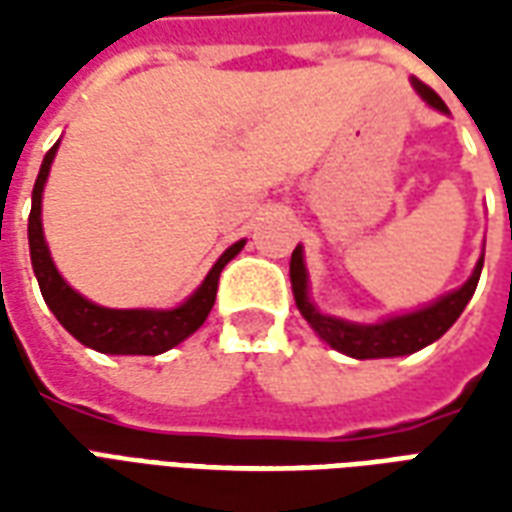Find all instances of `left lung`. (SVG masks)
<instances>
[{
    "instance_id": "obj_1",
    "label": "left lung",
    "mask_w": 512,
    "mask_h": 512,
    "mask_svg": "<svg viewBox=\"0 0 512 512\" xmlns=\"http://www.w3.org/2000/svg\"><path fill=\"white\" fill-rule=\"evenodd\" d=\"M417 95L430 106L439 109L441 115H450L447 104L439 95L430 90L428 84L419 79H411ZM485 249L480 252V260L474 266L472 277L463 282L461 288L450 290L447 296L430 301L428 307L403 312V315H389L376 323H354L345 318H334L326 315L315 307L310 299V277H307V266H304V249L296 246L290 255V285H293V299L296 307L304 315V321L310 323L312 332L321 337L323 343L332 345L334 351L354 359H389V356H408L414 351H422L425 345L436 343L441 334L450 329L452 323L461 318L463 307L472 301L477 282H480V271H483Z\"/></svg>"
}]
</instances>
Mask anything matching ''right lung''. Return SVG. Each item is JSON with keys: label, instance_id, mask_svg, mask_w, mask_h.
Instances as JSON below:
<instances>
[{"label": "right lung", "instance_id": "right-lung-1", "mask_svg": "<svg viewBox=\"0 0 512 512\" xmlns=\"http://www.w3.org/2000/svg\"><path fill=\"white\" fill-rule=\"evenodd\" d=\"M60 142L51 147L43 164H40L38 180L32 189V211H29V257H32V271L38 277L40 293L54 312V318L68 329V332L87 348H93L98 354L112 356H156L164 354L169 348L183 343L186 337L200 329L213 301H216V288H219V274L222 268L244 249V238L227 246L222 257L213 263V268L205 274L202 285L189 299L172 307V310H112L101 307L95 301L84 299L79 290H73L51 260L49 244L43 235V189L49 180L51 164L57 156Z\"/></svg>", "mask_w": 512, "mask_h": 512}]
</instances>
